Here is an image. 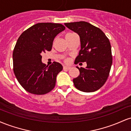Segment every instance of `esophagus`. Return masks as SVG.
Here are the masks:
<instances>
[{"label": "esophagus", "instance_id": "1", "mask_svg": "<svg viewBox=\"0 0 131 131\" xmlns=\"http://www.w3.org/2000/svg\"><path fill=\"white\" fill-rule=\"evenodd\" d=\"M70 69V67H67V66H64L63 67V70H68Z\"/></svg>", "mask_w": 131, "mask_h": 131}]
</instances>
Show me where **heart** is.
<instances>
[{"label":"heart","mask_w":131,"mask_h":131,"mask_svg":"<svg viewBox=\"0 0 131 131\" xmlns=\"http://www.w3.org/2000/svg\"><path fill=\"white\" fill-rule=\"evenodd\" d=\"M75 34H74V33H68V34H67V35H66V36H65L66 39H68L73 37V36L75 35ZM64 63H68L70 62V60H69V58H64Z\"/></svg>","instance_id":"heart-1"}]
</instances>
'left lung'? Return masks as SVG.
I'll return each mask as SVG.
<instances>
[{
    "mask_svg": "<svg viewBox=\"0 0 131 131\" xmlns=\"http://www.w3.org/2000/svg\"><path fill=\"white\" fill-rule=\"evenodd\" d=\"M64 25L80 37L81 49L74 63H87L85 68L77 67L80 74L73 79L75 88L85 92L97 91L107 80L112 64V48L108 38L100 28L89 23H67Z\"/></svg>",
    "mask_w": 131,
    "mask_h": 131,
    "instance_id": "obj_1",
    "label": "left lung"
}]
</instances>
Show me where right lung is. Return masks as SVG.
<instances>
[{"instance_id": "add662e5", "label": "right lung", "mask_w": 131, "mask_h": 131, "mask_svg": "<svg viewBox=\"0 0 131 131\" xmlns=\"http://www.w3.org/2000/svg\"><path fill=\"white\" fill-rule=\"evenodd\" d=\"M64 29L65 27L60 23H39L19 37L13 52V71L25 91L43 95L55 88L62 65L53 61L48 67L42 63L41 54L52 50L54 38Z\"/></svg>"}]
</instances>
